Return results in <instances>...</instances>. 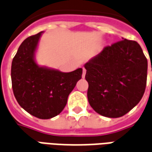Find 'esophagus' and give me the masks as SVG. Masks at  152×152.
Masks as SVG:
<instances>
[{
  "label": "esophagus",
  "instance_id": "1",
  "mask_svg": "<svg viewBox=\"0 0 152 152\" xmlns=\"http://www.w3.org/2000/svg\"><path fill=\"white\" fill-rule=\"evenodd\" d=\"M86 68H83V74H82L83 78H85V76H86Z\"/></svg>",
  "mask_w": 152,
  "mask_h": 152
}]
</instances>
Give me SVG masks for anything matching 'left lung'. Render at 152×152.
<instances>
[{
  "instance_id": "obj_1",
  "label": "left lung",
  "mask_w": 152,
  "mask_h": 152,
  "mask_svg": "<svg viewBox=\"0 0 152 152\" xmlns=\"http://www.w3.org/2000/svg\"><path fill=\"white\" fill-rule=\"evenodd\" d=\"M85 68L89 105L103 116H123L143 96L147 60L134 40L123 38L105 47L85 64Z\"/></svg>"
}]
</instances>
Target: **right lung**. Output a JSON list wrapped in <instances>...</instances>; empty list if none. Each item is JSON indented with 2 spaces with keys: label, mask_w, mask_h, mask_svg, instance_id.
Wrapping results in <instances>:
<instances>
[{
  "label": "right lung",
  "mask_w": 152,
  "mask_h": 152,
  "mask_svg": "<svg viewBox=\"0 0 152 152\" xmlns=\"http://www.w3.org/2000/svg\"><path fill=\"white\" fill-rule=\"evenodd\" d=\"M43 31L23 41L11 65L12 88L18 104L39 119H50L62 112L70 93L81 79L82 68L71 72L38 65L36 51Z\"/></svg>",
  "instance_id": "obj_1"
}]
</instances>
